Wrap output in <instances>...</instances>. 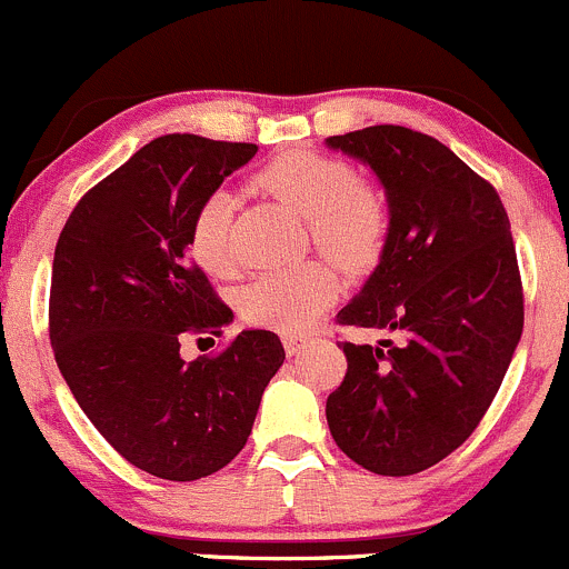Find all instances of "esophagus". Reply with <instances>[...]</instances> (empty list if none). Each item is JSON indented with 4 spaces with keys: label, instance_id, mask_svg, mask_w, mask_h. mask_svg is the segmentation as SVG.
Returning a JSON list of instances; mask_svg holds the SVG:
<instances>
[{
    "label": "esophagus",
    "instance_id": "obj_1",
    "mask_svg": "<svg viewBox=\"0 0 569 569\" xmlns=\"http://www.w3.org/2000/svg\"><path fill=\"white\" fill-rule=\"evenodd\" d=\"M282 342H284V351H287V353H290V357H296V353H301V348H303V346H307V342H309V340H307V337H298V335H287Z\"/></svg>",
    "mask_w": 569,
    "mask_h": 569
}]
</instances>
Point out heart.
I'll use <instances>...</instances> for the list:
<instances>
[{
    "label": "heart",
    "instance_id": "heart-1",
    "mask_svg": "<svg viewBox=\"0 0 569 569\" xmlns=\"http://www.w3.org/2000/svg\"><path fill=\"white\" fill-rule=\"evenodd\" d=\"M254 184L307 218L312 243L342 271L376 266L390 232L387 201L348 162L318 151H284L254 173ZM234 196L212 190L199 201L188 227V251L210 277H227L232 254ZM340 292L335 268L323 260L266 271L240 290V315L251 326L301 335Z\"/></svg>",
    "mask_w": 569,
    "mask_h": 569
}]
</instances>
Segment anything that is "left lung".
Wrapping results in <instances>:
<instances>
[{
  "mask_svg": "<svg viewBox=\"0 0 569 569\" xmlns=\"http://www.w3.org/2000/svg\"><path fill=\"white\" fill-rule=\"evenodd\" d=\"M326 143L368 162L390 204L379 268L337 323L401 337L342 342L348 370L326 420L365 470L412 476L473 435L520 342L509 216L498 190L431 134L379 123Z\"/></svg>",
  "mask_w": 569,
  "mask_h": 569,
  "instance_id": "obj_1",
  "label": "left lung"
}]
</instances>
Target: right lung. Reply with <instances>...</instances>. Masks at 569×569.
<instances>
[{
	"label": "right lung",
	"mask_w": 569,
	"mask_h": 569,
	"mask_svg": "<svg viewBox=\"0 0 569 569\" xmlns=\"http://www.w3.org/2000/svg\"><path fill=\"white\" fill-rule=\"evenodd\" d=\"M257 154L254 143L162 134L71 210L52 262L49 340L99 435L134 468L196 481L227 468L284 362L273 331H240L184 362V337H221L232 309L188 257L204 196Z\"/></svg>",
	"instance_id": "right-lung-1"
}]
</instances>
